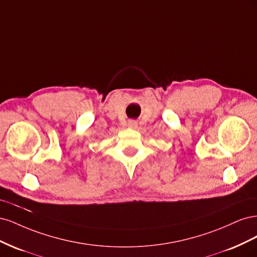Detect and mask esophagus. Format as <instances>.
I'll return each mask as SVG.
<instances>
[{"mask_svg": "<svg viewBox=\"0 0 257 257\" xmlns=\"http://www.w3.org/2000/svg\"><path fill=\"white\" fill-rule=\"evenodd\" d=\"M128 126L132 127V128H136L137 127V122L134 121V120L128 121Z\"/></svg>", "mask_w": 257, "mask_h": 257, "instance_id": "obj_1", "label": "esophagus"}]
</instances>
